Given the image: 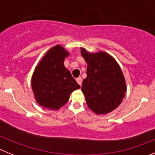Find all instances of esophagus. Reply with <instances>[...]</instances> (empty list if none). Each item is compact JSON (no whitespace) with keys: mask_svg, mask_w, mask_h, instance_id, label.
I'll list each match as a JSON object with an SVG mask.
<instances>
[{"mask_svg":"<svg viewBox=\"0 0 155 155\" xmlns=\"http://www.w3.org/2000/svg\"><path fill=\"white\" fill-rule=\"evenodd\" d=\"M76 81L79 84H80L81 86V84H82V78H76Z\"/></svg>","mask_w":155,"mask_h":155,"instance_id":"esophagus-1","label":"esophagus"}]
</instances>
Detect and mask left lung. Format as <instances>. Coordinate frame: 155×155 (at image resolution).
Returning a JSON list of instances; mask_svg holds the SVG:
<instances>
[{
    "instance_id": "1",
    "label": "left lung",
    "mask_w": 155,
    "mask_h": 155,
    "mask_svg": "<svg viewBox=\"0 0 155 155\" xmlns=\"http://www.w3.org/2000/svg\"><path fill=\"white\" fill-rule=\"evenodd\" d=\"M81 50L87 64V78L81 87L86 103L98 115L110 113L121 104L127 91L121 68L105 52L89 53L82 47Z\"/></svg>"
}]
</instances>
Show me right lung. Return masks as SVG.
<instances>
[{"instance_id": "1", "label": "right lung", "mask_w": 155, "mask_h": 155, "mask_svg": "<svg viewBox=\"0 0 155 155\" xmlns=\"http://www.w3.org/2000/svg\"><path fill=\"white\" fill-rule=\"evenodd\" d=\"M69 52L56 45L42 57L31 77V88L36 102L43 108L58 110L70 98V94L80 88L64 66Z\"/></svg>"}]
</instances>
